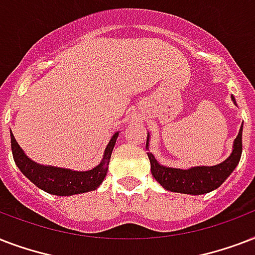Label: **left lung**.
Segmentation results:
<instances>
[{
  "label": "left lung",
  "instance_id": "left-lung-1",
  "mask_svg": "<svg viewBox=\"0 0 255 255\" xmlns=\"http://www.w3.org/2000/svg\"><path fill=\"white\" fill-rule=\"evenodd\" d=\"M234 101V97H232ZM236 104V101H234ZM242 126L233 143L232 154L224 162L214 166H194L190 169H174L159 165L151 153H147L150 159L151 174L161 183L163 189L183 194H206L209 191L220 187L225 179L232 174L241 159L242 154ZM146 149L149 150V135L146 139Z\"/></svg>",
  "mask_w": 255,
  "mask_h": 255
}]
</instances>
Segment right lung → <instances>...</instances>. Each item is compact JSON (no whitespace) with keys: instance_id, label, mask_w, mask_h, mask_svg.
Here are the masks:
<instances>
[{"instance_id":"right-lung-1","label":"right lung","mask_w":255,"mask_h":255,"mask_svg":"<svg viewBox=\"0 0 255 255\" xmlns=\"http://www.w3.org/2000/svg\"><path fill=\"white\" fill-rule=\"evenodd\" d=\"M117 137L118 131L112 137L106 146L104 158L100 165L88 171H74L69 169H61V167L42 166V165L33 162L30 158H27L23 150L19 147L13 133H10L11 153H13L15 165L35 186L49 194L66 197V195L81 194L86 191L96 190L97 187L100 186L108 173L110 157H112V151L114 149Z\"/></svg>"}]
</instances>
